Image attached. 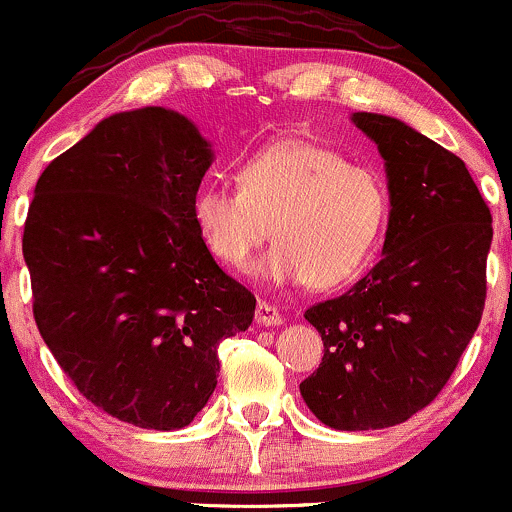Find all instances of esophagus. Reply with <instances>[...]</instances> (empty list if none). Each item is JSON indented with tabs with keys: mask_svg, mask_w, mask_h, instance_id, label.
I'll list each match as a JSON object with an SVG mask.
<instances>
[{
	"mask_svg": "<svg viewBox=\"0 0 512 512\" xmlns=\"http://www.w3.org/2000/svg\"><path fill=\"white\" fill-rule=\"evenodd\" d=\"M256 322L261 324V327H280V324H283V315H280L278 307H273L271 302L258 300Z\"/></svg>",
	"mask_w": 512,
	"mask_h": 512,
	"instance_id": "obj_1",
	"label": "esophagus"
}]
</instances>
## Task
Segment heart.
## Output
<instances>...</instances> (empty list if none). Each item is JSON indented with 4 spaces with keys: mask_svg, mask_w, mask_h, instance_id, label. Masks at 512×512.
Instances as JSON below:
<instances>
[{
    "mask_svg": "<svg viewBox=\"0 0 512 512\" xmlns=\"http://www.w3.org/2000/svg\"><path fill=\"white\" fill-rule=\"evenodd\" d=\"M232 185H205L192 200V222L217 261L244 271L271 236L258 266L273 283L329 290L366 266L386 222L388 197L371 168L302 139L261 148L236 170Z\"/></svg>",
    "mask_w": 512,
    "mask_h": 512,
    "instance_id": "heart-1",
    "label": "heart"
}]
</instances>
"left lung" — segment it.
I'll return each instance as SVG.
<instances>
[{
    "mask_svg": "<svg viewBox=\"0 0 512 512\" xmlns=\"http://www.w3.org/2000/svg\"><path fill=\"white\" fill-rule=\"evenodd\" d=\"M351 122L386 161L383 258L354 288L305 312L322 364L302 400L334 430H383L427 408L459 364L486 302L491 210L464 161L400 119Z\"/></svg>",
    "mask_w": 512,
    "mask_h": 512,
    "instance_id": "obj_1",
    "label": "left lung"
}]
</instances>
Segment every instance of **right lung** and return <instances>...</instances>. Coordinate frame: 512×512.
Wrapping results in <instances>:
<instances>
[{"label":"right lung","mask_w":512,"mask_h":512,"mask_svg":"<svg viewBox=\"0 0 512 512\" xmlns=\"http://www.w3.org/2000/svg\"><path fill=\"white\" fill-rule=\"evenodd\" d=\"M212 158L173 109L112 114L48 163L24 224L43 342L92 405L144 430L190 425L219 342L254 320L192 222Z\"/></svg>","instance_id":"add662e5"}]
</instances>
